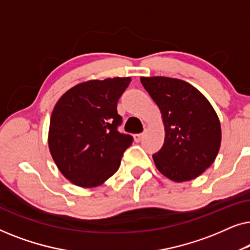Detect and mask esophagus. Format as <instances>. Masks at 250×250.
<instances>
[{
  "mask_svg": "<svg viewBox=\"0 0 250 250\" xmlns=\"http://www.w3.org/2000/svg\"><path fill=\"white\" fill-rule=\"evenodd\" d=\"M134 141L135 142H140L141 141V139L143 138V133H138V134H134Z\"/></svg>",
  "mask_w": 250,
  "mask_h": 250,
  "instance_id": "esophagus-1",
  "label": "esophagus"
}]
</instances>
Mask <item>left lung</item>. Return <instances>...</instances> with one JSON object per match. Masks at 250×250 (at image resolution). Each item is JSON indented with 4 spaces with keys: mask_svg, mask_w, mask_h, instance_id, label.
I'll list each match as a JSON object with an SVG mask.
<instances>
[{
    "mask_svg": "<svg viewBox=\"0 0 250 250\" xmlns=\"http://www.w3.org/2000/svg\"><path fill=\"white\" fill-rule=\"evenodd\" d=\"M162 112L165 141L152 156L157 169L174 182L201 175L221 146V123L213 105L193 85L177 78L141 77Z\"/></svg>",
    "mask_w": 250,
    "mask_h": 250,
    "instance_id": "obj_1",
    "label": "left lung"
}]
</instances>
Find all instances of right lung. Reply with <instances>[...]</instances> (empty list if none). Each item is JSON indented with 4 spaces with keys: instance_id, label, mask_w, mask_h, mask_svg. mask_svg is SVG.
Returning a JSON list of instances; mask_svg holds the SVG:
<instances>
[{
    "instance_id": "1",
    "label": "right lung",
    "mask_w": 250,
    "mask_h": 250,
    "mask_svg": "<svg viewBox=\"0 0 250 250\" xmlns=\"http://www.w3.org/2000/svg\"><path fill=\"white\" fill-rule=\"evenodd\" d=\"M131 77L91 80L69 88L50 119V153L61 174L75 186L95 188L119 168L133 138L118 132L117 102Z\"/></svg>"
}]
</instances>
